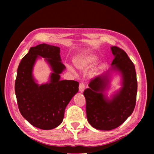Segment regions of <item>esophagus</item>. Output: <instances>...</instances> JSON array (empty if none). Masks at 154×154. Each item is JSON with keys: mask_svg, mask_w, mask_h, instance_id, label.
Here are the masks:
<instances>
[{"mask_svg": "<svg viewBox=\"0 0 154 154\" xmlns=\"http://www.w3.org/2000/svg\"><path fill=\"white\" fill-rule=\"evenodd\" d=\"M85 84L83 83H80V85H79V91H80L81 92H83L85 90Z\"/></svg>", "mask_w": 154, "mask_h": 154, "instance_id": "1", "label": "esophagus"}]
</instances>
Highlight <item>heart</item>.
I'll return each mask as SVG.
<instances>
[{
    "instance_id": "heart-1",
    "label": "heart",
    "mask_w": 154,
    "mask_h": 154,
    "mask_svg": "<svg viewBox=\"0 0 154 154\" xmlns=\"http://www.w3.org/2000/svg\"><path fill=\"white\" fill-rule=\"evenodd\" d=\"M96 59V57L95 56L92 54H88L84 58L78 59L74 61V65L75 66L80 70H83L86 69L87 67L90 66L91 63L94 62ZM70 69L72 71V69L70 67Z\"/></svg>"
}]
</instances>
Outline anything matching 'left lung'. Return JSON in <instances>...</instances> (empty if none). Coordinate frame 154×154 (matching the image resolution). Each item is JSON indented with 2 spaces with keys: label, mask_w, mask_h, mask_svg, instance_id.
Instances as JSON below:
<instances>
[{
  "label": "left lung",
  "mask_w": 154,
  "mask_h": 154,
  "mask_svg": "<svg viewBox=\"0 0 154 154\" xmlns=\"http://www.w3.org/2000/svg\"><path fill=\"white\" fill-rule=\"evenodd\" d=\"M111 51L114 58L110 70L122 74V88L112 98H107L103 94L109 83L106 74L92 80L89 88L83 92L87 120L97 130H110L118 127L132 114L136 103L137 82L134 65L122 49L113 46Z\"/></svg>",
  "instance_id": "obj_1"
}]
</instances>
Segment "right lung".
<instances>
[{"mask_svg": "<svg viewBox=\"0 0 154 154\" xmlns=\"http://www.w3.org/2000/svg\"><path fill=\"white\" fill-rule=\"evenodd\" d=\"M60 51V48L46 44L32 47L17 69L15 91L20 112L30 124L40 129L51 130L61 124L67 105L78 92V82L60 80V74L66 69ZM38 56L45 57L53 71L50 83L40 86L32 74Z\"/></svg>", "mask_w": 154, "mask_h": 154, "instance_id": "right-lung-1", "label": "right lung"}]
</instances>
